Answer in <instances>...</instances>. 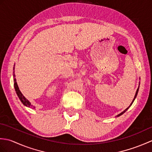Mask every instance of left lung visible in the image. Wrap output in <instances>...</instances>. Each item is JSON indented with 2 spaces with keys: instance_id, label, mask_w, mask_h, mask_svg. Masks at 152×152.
Returning a JSON list of instances; mask_svg holds the SVG:
<instances>
[{
  "instance_id": "obj_1",
  "label": "left lung",
  "mask_w": 152,
  "mask_h": 152,
  "mask_svg": "<svg viewBox=\"0 0 152 152\" xmlns=\"http://www.w3.org/2000/svg\"><path fill=\"white\" fill-rule=\"evenodd\" d=\"M139 86H140V82H139ZM139 87L140 86H138V89H137V91H136V94H135V95H134V99H133V101H132V102L131 103V104L129 105V107L128 108H126L125 110L124 111H123L122 112H121L120 113V114H119L118 115H116L115 116V117L116 118H118V117H119V116H120V115H123V114H124V113L126 112V111H127V110L129 109V108H130V106L132 105V104H133V102H134V100H135V99H136V97H137V94H138V90H139Z\"/></svg>"
}]
</instances>
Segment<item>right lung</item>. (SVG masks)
<instances>
[{
	"mask_svg": "<svg viewBox=\"0 0 152 152\" xmlns=\"http://www.w3.org/2000/svg\"><path fill=\"white\" fill-rule=\"evenodd\" d=\"M14 66H15V64H14ZM14 66V70L15 69V67ZM13 76H14V88H15V92L16 93H17V95L18 96L19 99H20L21 102L23 103V104H24V106H27V107H28V108H35L34 106H33V105H31V102L28 101V100L25 97V96H23V95L22 94L21 92L20 91V90H19V87L18 86V83L17 82H16V79L15 78V74H13Z\"/></svg>",
	"mask_w": 152,
	"mask_h": 152,
	"instance_id": "add662e5",
	"label": "right lung"
}]
</instances>
